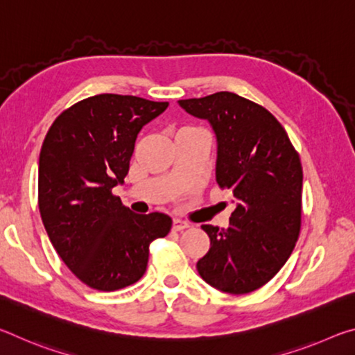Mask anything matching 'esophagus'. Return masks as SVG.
<instances>
[{"mask_svg": "<svg viewBox=\"0 0 355 355\" xmlns=\"http://www.w3.org/2000/svg\"><path fill=\"white\" fill-rule=\"evenodd\" d=\"M172 227H173V230H175V232H182V230H184V228H188L189 225L186 224V222L180 220V219H173Z\"/></svg>", "mask_w": 355, "mask_h": 355, "instance_id": "esophagus-1", "label": "esophagus"}]
</instances>
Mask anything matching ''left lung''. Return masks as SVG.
<instances>
[{
    "label": "left lung",
    "mask_w": 355,
    "mask_h": 355,
    "mask_svg": "<svg viewBox=\"0 0 355 355\" xmlns=\"http://www.w3.org/2000/svg\"><path fill=\"white\" fill-rule=\"evenodd\" d=\"M178 105L213 127L216 182L236 200L228 228L202 225L209 250L197 261V271L219 291H255L280 271L299 238V153L271 112L236 94L216 92Z\"/></svg>",
    "instance_id": "left-lung-1"
}]
</instances>
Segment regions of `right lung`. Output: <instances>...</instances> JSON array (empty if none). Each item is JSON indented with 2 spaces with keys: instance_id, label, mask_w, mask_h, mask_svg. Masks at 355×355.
<instances>
[{
  "instance_id": "right-lung-1",
  "label": "right lung",
  "mask_w": 355,
  "mask_h": 355,
  "mask_svg": "<svg viewBox=\"0 0 355 355\" xmlns=\"http://www.w3.org/2000/svg\"><path fill=\"white\" fill-rule=\"evenodd\" d=\"M167 106L135 95H94L59 114L42 144V222L58 255L94 290L136 284L150 243L171 232L167 214H135L112 194L127 177L139 131Z\"/></svg>"
}]
</instances>
